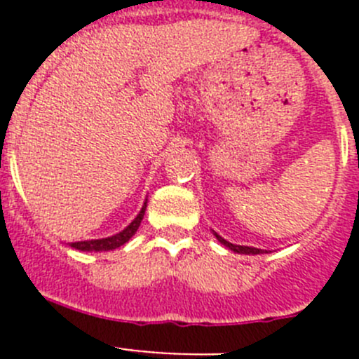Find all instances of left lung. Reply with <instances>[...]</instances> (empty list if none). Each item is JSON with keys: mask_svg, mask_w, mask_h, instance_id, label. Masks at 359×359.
Returning <instances> with one entry per match:
<instances>
[{"mask_svg": "<svg viewBox=\"0 0 359 359\" xmlns=\"http://www.w3.org/2000/svg\"><path fill=\"white\" fill-rule=\"evenodd\" d=\"M215 237H217V241L221 244H224V246H226L228 250H231V252H237V253H246V255H250V253H252V255H257V253H262V250H259V248H252V246H237V244H231V243H228V241H224L223 237L221 236H217V233H215Z\"/></svg>", "mask_w": 359, "mask_h": 359, "instance_id": "obj_1", "label": "left lung"}]
</instances>
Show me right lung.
<instances>
[{
    "mask_svg": "<svg viewBox=\"0 0 359 359\" xmlns=\"http://www.w3.org/2000/svg\"><path fill=\"white\" fill-rule=\"evenodd\" d=\"M145 207H147V205L144 203V208L140 210V214L136 215L135 221H133L128 228H123L120 233H116V236L106 237V239L81 241V243H72L69 246L75 250H81V252H107V250L118 248V246H122V244L128 243V241L136 233V230H138V226H140V223H142V219H144Z\"/></svg>",
    "mask_w": 359,
    "mask_h": 359,
    "instance_id": "add662e5",
    "label": "right lung"
}]
</instances>
